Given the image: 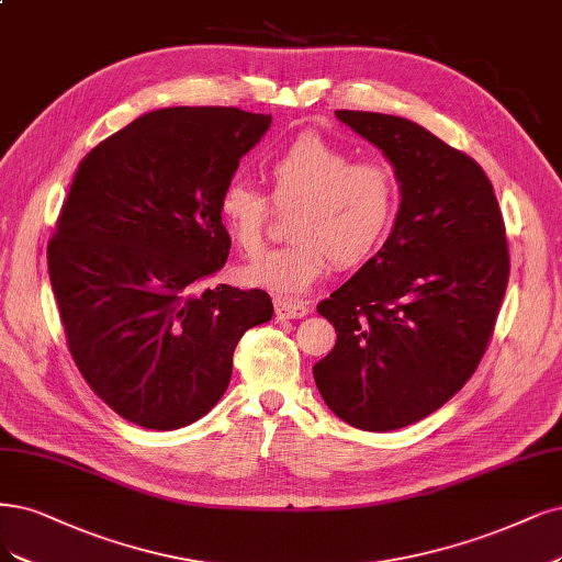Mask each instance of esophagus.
I'll return each instance as SVG.
<instances>
[{"mask_svg": "<svg viewBox=\"0 0 562 562\" xmlns=\"http://www.w3.org/2000/svg\"><path fill=\"white\" fill-rule=\"evenodd\" d=\"M274 312L279 321H290V318H304L312 308L304 302H295V300H285V297H277L274 300Z\"/></svg>", "mask_w": 562, "mask_h": 562, "instance_id": "esophagus-1", "label": "esophagus"}]
</instances>
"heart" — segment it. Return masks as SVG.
I'll return each mask as SVG.
<instances>
[{
    "mask_svg": "<svg viewBox=\"0 0 562 562\" xmlns=\"http://www.w3.org/2000/svg\"><path fill=\"white\" fill-rule=\"evenodd\" d=\"M277 206H297L295 241L239 267V281L277 295H302L333 260L353 267L370 258L395 218L397 183L379 162H353L351 153L318 134H302L267 165ZM218 218L241 254H256L269 221V200L232 181L218 198Z\"/></svg>",
    "mask_w": 562,
    "mask_h": 562,
    "instance_id": "obj_1",
    "label": "heart"
}]
</instances>
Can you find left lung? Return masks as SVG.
Returning <instances> with one entry per match:
<instances>
[{
  "label": "left lung",
  "mask_w": 562,
  "mask_h": 562,
  "mask_svg": "<svg viewBox=\"0 0 562 562\" xmlns=\"http://www.w3.org/2000/svg\"><path fill=\"white\" fill-rule=\"evenodd\" d=\"M335 115L393 165L402 202L379 254L318 304L337 344L314 379L341 420L389 432L437 412L486 353L509 281L505 221L483 169L432 132Z\"/></svg>",
  "instance_id": "obj_1"
}]
</instances>
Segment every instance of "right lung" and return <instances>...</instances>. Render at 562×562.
<instances>
[{"label":"right lung","instance_id":"add662e5","mask_svg":"<svg viewBox=\"0 0 562 562\" xmlns=\"http://www.w3.org/2000/svg\"><path fill=\"white\" fill-rule=\"evenodd\" d=\"M269 125L235 106L150 111L74 173L50 285L79 372L142 428L177 430L214 409L241 335L274 316L265 290H200L229 254L221 192Z\"/></svg>","mask_w":562,"mask_h":562}]
</instances>
